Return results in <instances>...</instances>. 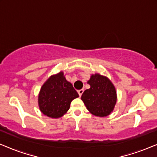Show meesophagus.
Wrapping results in <instances>:
<instances>
[{
  "label": "esophagus",
  "mask_w": 157,
  "mask_h": 157,
  "mask_svg": "<svg viewBox=\"0 0 157 157\" xmlns=\"http://www.w3.org/2000/svg\"><path fill=\"white\" fill-rule=\"evenodd\" d=\"M83 91H84V90H83V89H80V90H78V95H79V96H81V95H82V94L83 93Z\"/></svg>",
  "instance_id": "esophagus-1"
}]
</instances>
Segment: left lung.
Here are the masks:
<instances>
[{
    "label": "left lung",
    "instance_id": "left-lung-1",
    "mask_svg": "<svg viewBox=\"0 0 157 157\" xmlns=\"http://www.w3.org/2000/svg\"><path fill=\"white\" fill-rule=\"evenodd\" d=\"M90 89L81 96V100L92 114L106 117L112 112L117 103V91L111 81L106 76L96 74L88 81Z\"/></svg>",
    "mask_w": 157,
    "mask_h": 157
}]
</instances>
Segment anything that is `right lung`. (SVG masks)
<instances>
[{"mask_svg": "<svg viewBox=\"0 0 157 157\" xmlns=\"http://www.w3.org/2000/svg\"><path fill=\"white\" fill-rule=\"evenodd\" d=\"M78 97L73 85L66 81L61 71L49 77L42 86L38 95V106L44 115L56 119L65 114L71 102Z\"/></svg>", "mask_w": 157, "mask_h": 157, "instance_id": "obj_1", "label": "right lung"}]
</instances>
